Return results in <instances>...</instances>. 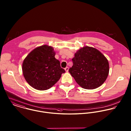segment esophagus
I'll return each mask as SVG.
<instances>
[{
  "label": "esophagus",
  "instance_id": "1",
  "mask_svg": "<svg viewBox=\"0 0 131 131\" xmlns=\"http://www.w3.org/2000/svg\"><path fill=\"white\" fill-rule=\"evenodd\" d=\"M68 70H69V67H66L65 68V70L66 72H68Z\"/></svg>",
  "mask_w": 131,
  "mask_h": 131
}]
</instances>
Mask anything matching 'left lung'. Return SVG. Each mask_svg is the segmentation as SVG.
Returning <instances> with one entry per match:
<instances>
[{
	"label": "left lung",
	"mask_w": 131,
	"mask_h": 131,
	"mask_svg": "<svg viewBox=\"0 0 131 131\" xmlns=\"http://www.w3.org/2000/svg\"><path fill=\"white\" fill-rule=\"evenodd\" d=\"M69 72L79 85L85 89H95L107 79L109 66L107 59L95 48L84 47L75 53Z\"/></svg>",
	"instance_id": "obj_1"
}]
</instances>
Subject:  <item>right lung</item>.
<instances>
[{
    "instance_id": "1",
    "label": "right lung",
    "mask_w": 131,
    "mask_h": 131,
    "mask_svg": "<svg viewBox=\"0 0 131 131\" xmlns=\"http://www.w3.org/2000/svg\"><path fill=\"white\" fill-rule=\"evenodd\" d=\"M53 48L48 45L37 47L30 52L22 65L23 75L27 82L38 90L49 89L65 72L60 61L54 58Z\"/></svg>"
}]
</instances>
